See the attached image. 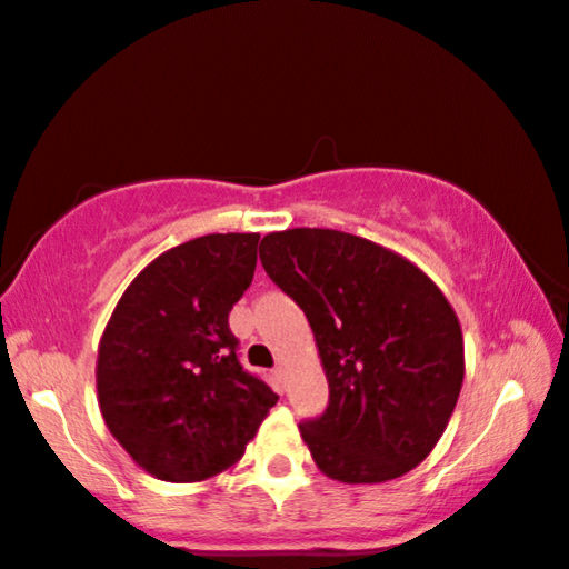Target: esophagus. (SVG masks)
Instances as JSON below:
<instances>
[{"label": "esophagus", "mask_w": 569, "mask_h": 569, "mask_svg": "<svg viewBox=\"0 0 569 569\" xmlns=\"http://www.w3.org/2000/svg\"><path fill=\"white\" fill-rule=\"evenodd\" d=\"M273 373H276L278 379H286V363H278L276 369H273Z\"/></svg>", "instance_id": "obj_1"}]
</instances>
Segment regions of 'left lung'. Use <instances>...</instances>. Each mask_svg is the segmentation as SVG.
<instances>
[{
  "mask_svg": "<svg viewBox=\"0 0 569 569\" xmlns=\"http://www.w3.org/2000/svg\"><path fill=\"white\" fill-rule=\"evenodd\" d=\"M271 281L301 306L329 407L301 437L326 477L377 485L421 465L465 381V339L445 293L407 258L329 228L261 240Z\"/></svg>",
  "mask_w": 569,
  "mask_h": 569,
  "instance_id": "obj_1",
  "label": "left lung"
}]
</instances>
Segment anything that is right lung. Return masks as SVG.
<instances>
[{"label": "right lung", "mask_w": 569, "mask_h": 569, "mask_svg": "<svg viewBox=\"0 0 569 569\" xmlns=\"http://www.w3.org/2000/svg\"><path fill=\"white\" fill-rule=\"evenodd\" d=\"M258 233L158 256L124 288L98 351L110 435L148 475L203 481L243 457L278 397L238 361L228 313L253 281Z\"/></svg>", "instance_id": "1"}]
</instances>
